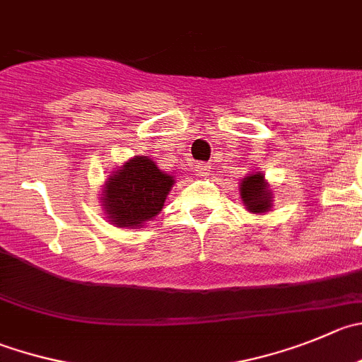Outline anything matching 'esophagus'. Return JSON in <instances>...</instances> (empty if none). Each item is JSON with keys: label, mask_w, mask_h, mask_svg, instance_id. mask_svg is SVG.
I'll use <instances>...</instances> for the list:
<instances>
[{"label": "esophagus", "mask_w": 362, "mask_h": 362, "mask_svg": "<svg viewBox=\"0 0 362 362\" xmlns=\"http://www.w3.org/2000/svg\"><path fill=\"white\" fill-rule=\"evenodd\" d=\"M209 163H204V161H201V163H197L195 165V172H197L199 175H208V172H209Z\"/></svg>", "instance_id": "esophagus-1"}]
</instances>
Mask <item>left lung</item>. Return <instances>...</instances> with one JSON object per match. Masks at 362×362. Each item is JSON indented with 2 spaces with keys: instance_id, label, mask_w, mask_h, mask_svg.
<instances>
[{
  "instance_id": "8db88e82",
  "label": "left lung",
  "mask_w": 362,
  "mask_h": 362,
  "mask_svg": "<svg viewBox=\"0 0 362 362\" xmlns=\"http://www.w3.org/2000/svg\"><path fill=\"white\" fill-rule=\"evenodd\" d=\"M242 199L245 202L247 209L252 213H264L270 209V190H268V185L264 183L263 174L256 172V174H250L247 177L242 179Z\"/></svg>"
}]
</instances>
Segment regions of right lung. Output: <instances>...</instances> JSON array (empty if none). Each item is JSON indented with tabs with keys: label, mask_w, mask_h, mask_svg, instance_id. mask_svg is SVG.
I'll list each match as a JSON object with an SVG mask.
<instances>
[{
	"label": "right lung",
	"mask_w": 362,
	"mask_h": 362,
	"mask_svg": "<svg viewBox=\"0 0 362 362\" xmlns=\"http://www.w3.org/2000/svg\"><path fill=\"white\" fill-rule=\"evenodd\" d=\"M174 179L147 156H135L110 175L103 202L108 218L119 227H136L163 208Z\"/></svg>",
	"instance_id": "right-lung-1"
}]
</instances>
